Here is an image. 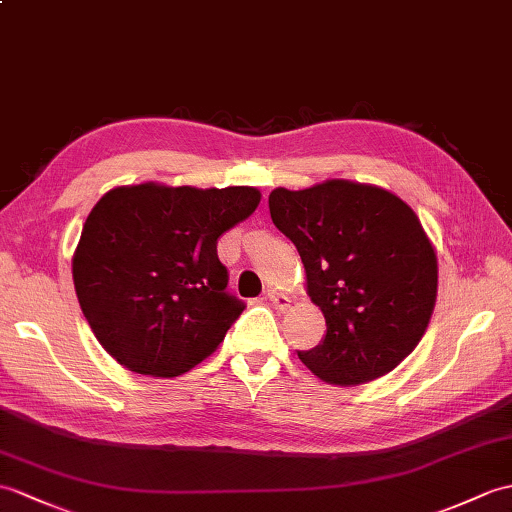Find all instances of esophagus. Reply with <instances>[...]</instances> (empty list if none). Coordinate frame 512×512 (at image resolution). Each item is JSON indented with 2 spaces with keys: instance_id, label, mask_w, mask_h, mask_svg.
Instances as JSON below:
<instances>
[{
  "instance_id": "obj_1",
  "label": "esophagus",
  "mask_w": 512,
  "mask_h": 512,
  "mask_svg": "<svg viewBox=\"0 0 512 512\" xmlns=\"http://www.w3.org/2000/svg\"><path fill=\"white\" fill-rule=\"evenodd\" d=\"M266 301H270L272 305H275V310H279V312H285L290 307V303H292V299L288 294H281V292H277V290H268L266 292Z\"/></svg>"
}]
</instances>
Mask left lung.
I'll return each instance as SVG.
<instances>
[{"label": "left lung", "mask_w": 512, "mask_h": 512, "mask_svg": "<svg viewBox=\"0 0 512 512\" xmlns=\"http://www.w3.org/2000/svg\"><path fill=\"white\" fill-rule=\"evenodd\" d=\"M268 207L327 323L323 344L299 351L301 362L334 386L397 368L430 325L438 290L436 251L417 213L388 189L347 178L277 187Z\"/></svg>", "instance_id": "8db88e82"}]
</instances>
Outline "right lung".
<instances>
[{
	"instance_id": "add662e5",
	"label": "right lung",
	"mask_w": 512,
	"mask_h": 512,
	"mask_svg": "<svg viewBox=\"0 0 512 512\" xmlns=\"http://www.w3.org/2000/svg\"><path fill=\"white\" fill-rule=\"evenodd\" d=\"M261 200L255 187L122 185L106 192L71 257L76 296L102 349L150 377L187 373L220 347L244 303L224 292L222 233Z\"/></svg>"
}]
</instances>
